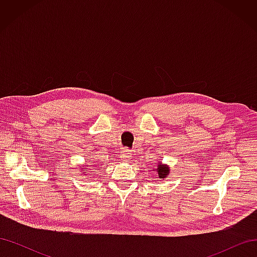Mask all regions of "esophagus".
I'll list each match as a JSON object with an SVG mask.
<instances>
[{
	"label": "esophagus",
	"mask_w": 257,
	"mask_h": 257,
	"mask_svg": "<svg viewBox=\"0 0 257 257\" xmlns=\"http://www.w3.org/2000/svg\"><path fill=\"white\" fill-rule=\"evenodd\" d=\"M132 159V151L130 149H124L121 153V160L130 161Z\"/></svg>",
	"instance_id": "esophagus-1"
}]
</instances>
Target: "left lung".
<instances>
[{
  "label": "left lung",
  "mask_w": 257,
  "mask_h": 257,
  "mask_svg": "<svg viewBox=\"0 0 257 257\" xmlns=\"http://www.w3.org/2000/svg\"><path fill=\"white\" fill-rule=\"evenodd\" d=\"M160 163V162H159ZM157 172L159 175V178L162 179V180H164V179L169 175V168L166 165H158L157 168Z\"/></svg>",
  "instance_id": "1"
}]
</instances>
